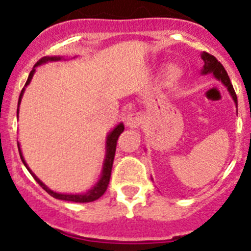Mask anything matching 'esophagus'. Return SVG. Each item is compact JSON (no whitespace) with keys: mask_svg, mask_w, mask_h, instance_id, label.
<instances>
[{"mask_svg":"<svg viewBox=\"0 0 251 251\" xmlns=\"http://www.w3.org/2000/svg\"><path fill=\"white\" fill-rule=\"evenodd\" d=\"M141 123H143V117H141L140 113L132 112L130 113V115H127V117H126V125H127L128 127H138V126H140Z\"/></svg>","mask_w":251,"mask_h":251,"instance_id":"34e87169","label":"esophagus"}]
</instances>
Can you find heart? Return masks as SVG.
Returning a JSON list of instances; mask_svg holds the SVG:
<instances>
[{
	"label": "heart",
	"instance_id": "obj_1",
	"mask_svg": "<svg viewBox=\"0 0 251 251\" xmlns=\"http://www.w3.org/2000/svg\"><path fill=\"white\" fill-rule=\"evenodd\" d=\"M180 77H182V71L179 67L176 64H171L168 65L165 71L163 72L162 80L165 86H173L174 83H177Z\"/></svg>",
	"mask_w": 251,
	"mask_h": 251
}]
</instances>
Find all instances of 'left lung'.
<instances>
[{
	"instance_id": "left-lung-1",
	"label": "left lung",
	"mask_w": 251,
	"mask_h": 251,
	"mask_svg": "<svg viewBox=\"0 0 251 251\" xmlns=\"http://www.w3.org/2000/svg\"><path fill=\"white\" fill-rule=\"evenodd\" d=\"M201 58L203 59V62H204L203 69H202V74L212 73L213 75L217 78V79L221 80L222 83H224V86H226L227 91L230 92L231 97H232V100H234L235 104H236V107H237L236 93H235L234 87H232V84H231L230 78H228L227 72L225 71L224 65H222L221 63H220L219 60L215 58V56L211 55V54H208V53H206V51H203V53L201 54Z\"/></svg>"
}]
</instances>
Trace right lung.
Returning a JSON list of instances; mask_svg holds the SVG:
<instances>
[{
  "mask_svg": "<svg viewBox=\"0 0 251 251\" xmlns=\"http://www.w3.org/2000/svg\"><path fill=\"white\" fill-rule=\"evenodd\" d=\"M60 59H62V56H44V58H41V59L34 65L32 71L30 72L29 78H27V80H26V83H25V87L27 86L30 82H31L32 75H34L35 71H36V69H35V67L44 64V63H48V62H56V60H60ZM25 87L23 88V91H21V93H20V97H19V103H17V115H19V106H20L21 99H23V95H24V92H25ZM124 128H125L124 127V124H119V125H117L116 127L113 128L112 131L107 135V140H106V158H104L103 169H102L101 178H100L99 182L96 183L95 186H93V188L89 189L87 193H82V195H64V193H56V192H54V191H51V189L48 188L44 183L41 182V180L39 179V178L36 177V176H35L31 171H30V168L27 167V164H26V162H25V159H24V156H23V152H21L20 144H17V147H19V152H20L21 160H23V163L25 164V167L27 168V171H29L30 174H31L32 177H34V179L36 180V182H38L39 184H40V186L43 187V188H44L50 196H51V197L58 198V200H63V201L79 202V203H84V202H93V201H96V200H99V198L103 195L104 192H106V189H107L108 183H110V178H111V171H112L115 151H116L117 139H119L120 134L124 131Z\"/></svg>",
  "mask_w": 251,
  "mask_h": 251,
  "instance_id": "1",
  "label": "right lung"
}]
</instances>
